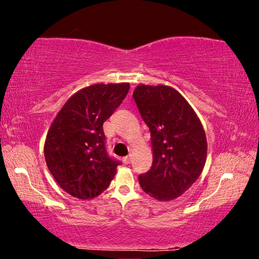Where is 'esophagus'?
<instances>
[{
    "instance_id": "esophagus-1",
    "label": "esophagus",
    "mask_w": 259,
    "mask_h": 259,
    "mask_svg": "<svg viewBox=\"0 0 259 259\" xmlns=\"http://www.w3.org/2000/svg\"><path fill=\"white\" fill-rule=\"evenodd\" d=\"M130 161H131V157L130 156H125V157H123V162L125 164H129L130 163Z\"/></svg>"
}]
</instances>
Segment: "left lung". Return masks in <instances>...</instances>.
Instances as JSON below:
<instances>
[{"mask_svg":"<svg viewBox=\"0 0 259 259\" xmlns=\"http://www.w3.org/2000/svg\"><path fill=\"white\" fill-rule=\"evenodd\" d=\"M133 97L151 131L153 163L139 175L143 191L160 201L181 196L202 172L207 138L195 112L177 90L138 85Z\"/></svg>","mask_w":259,"mask_h":259,"instance_id":"left-lung-1","label":"left lung"}]
</instances>
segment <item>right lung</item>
Here are the masks:
<instances>
[{
    "instance_id": "1",
    "label": "right lung",
    "mask_w": 259,
    "mask_h": 259,
    "mask_svg": "<svg viewBox=\"0 0 259 259\" xmlns=\"http://www.w3.org/2000/svg\"><path fill=\"white\" fill-rule=\"evenodd\" d=\"M129 83L94 84L77 91L48 131L45 156L58 185L89 200L106 190L121 162L108 155L103 124L123 102Z\"/></svg>"
}]
</instances>
